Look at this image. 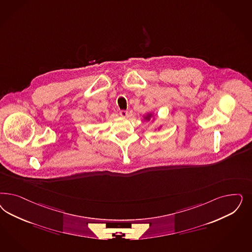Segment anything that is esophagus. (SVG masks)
<instances>
[{
	"label": "esophagus",
	"instance_id": "1",
	"mask_svg": "<svg viewBox=\"0 0 252 252\" xmlns=\"http://www.w3.org/2000/svg\"><path fill=\"white\" fill-rule=\"evenodd\" d=\"M120 115L123 117V118H126V117H128V115H129V112L127 111V110H121L120 111Z\"/></svg>",
	"mask_w": 252,
	"mask_h": 252
}]
</instances>
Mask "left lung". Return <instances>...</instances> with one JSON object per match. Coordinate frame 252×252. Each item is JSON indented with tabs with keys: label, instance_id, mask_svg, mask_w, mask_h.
I'll use <instances>...</instances> for the list:
<instances>
[{
	"label": "left lung",
	"instance_id": "left-lung-1",
	"mask_svg": "<svg viewBox=\"0 0 252 252\" xmlns=\"http://www.w3.org/2000/svg\"><path fill=\"white\" fill-rule=\"evenodd\" d=\"M153 120L154 121L155 120V114L153 113V112H148V113L146 114V115H144V121H146V122H150V120ZM152 121V122H153ZM158 130H160L161 129V125L160 126H158V128H157ZM156 129V130H157Z\"/></svg>",
	"mask_w": 252,
	"mask_h": 252
}]
</instances>
